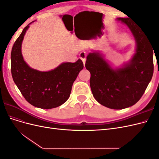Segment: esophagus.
Masks as SVG:
<instances>
[{
  "instance_id": "1",
  "label": "esophagus",
  "mask_w": 159,
  "mask_h": 159,
  "mask_svg": "<svg viewBox=\"0 0 159 159\" xmlns=\"http://www.w3.org/2000/svg\"><path fill=\"white\" fill-rule=\"evenodd\" d=\"M80 58L82 60L83 63L85 66V61H86V53L85 52H81V54H80Z\"/></svg>"
}]
</instances>
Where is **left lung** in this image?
<instances>
[{
	"instance_id": "obj_1",
	"label": "left lung",
	"mask_w": 159,
	"mask_h": 159,
	"mask_svg": "<svg viewBox=\"0 0 159 159\" xmlns=\"http://www.w3.org/2000/svg\"><path fill=\"white\" fill-rule=\"evenodd\" d=\"M125 24L136 41L135 53L122 68L113 69L98 52L89 53L85 68L89 71L90 87L94 98L110 109H122L141 99L153 75V49L141 28L129 18H117ZM155 52V51H154Z\"/></svg>"
}]
</instances>
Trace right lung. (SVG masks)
I'll list each match as a JSON object with an SVG mask.
<instances>
[{
  "label": "right lung",
  "mask_w": 159,
  "mask_h": 159,
  "mask_svg": "<svg viewBox=\"0 0 159 159\" xmlns=\"http://www.w3.org/2000/svg\"><path fill=\"white\" fill-rule=\"evenodd\" d=\"M31 23L24 28L12 46V76L28 103L41 109L55 108L64 103L70 98L72 85L84 68V64L79 59L75 63L64 62L48 71L31 68L24 60L21 52L24 36Z\"/></svg>",
  "instance_id": "add662e5"
}]
</instances>
